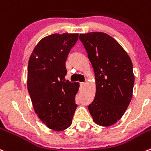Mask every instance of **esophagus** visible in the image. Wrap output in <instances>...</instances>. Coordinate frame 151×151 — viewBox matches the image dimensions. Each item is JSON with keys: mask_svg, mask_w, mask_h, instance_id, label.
<instances>
[{"mask_svg": "<svg viewBox=\"0 0 151 151\" xmlns=\"http://www.w3.org/2000/svg\"><path fill=\"white\" fill-rule=\"evenodd\" d=\"M80 86H81V88H82V87H83L85 85H86V83H84V82H82V83H80Z\"/></svg>", "mask_w": 151, "mask_h": 151, "instance_id": "obj_1", "label": "esophagus"}]
</instances>
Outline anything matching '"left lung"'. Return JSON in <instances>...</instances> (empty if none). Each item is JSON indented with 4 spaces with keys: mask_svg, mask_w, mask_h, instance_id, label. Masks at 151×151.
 I'll return each mask as SVG.
<instances>
[{
    "mask_svg": "<svg viewBox=\"0 0 151 151\" xmlns=\"http://www.w3.org/2000/svg\"><path fill=\"white\" fill-rule=\"evenodd\" d=\"M80 40L87 52L96 80V95L88 110L97 125L110 126L123 116L132 98V62L119 43L107 34H81Z\"/></svg>",
    "mask_w": 151,
    "mask_h": 151,
    "instance_id": "1",
    "label": "left lung"
}]
</instances>
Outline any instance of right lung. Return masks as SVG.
Segmentation results:
<instances>
[{
	"label": "right lung",
	"mask_w": 151,
	"mask_h": 151,
	"mask_svg": "<svg viewBox=\"0 0 151 151\" xmlns=\"http://www.w3.org/2000/svg\"><path fill=\"white\" fill-rule=\"evenodd\" d=\"M79 34H53L35 46L28 64L27 86L34 110L50 129L60 131L72 122L78 83L65 80L68 55Z\"/></svg>",
	"instance_id": "obj_1"
}]
</instances>
